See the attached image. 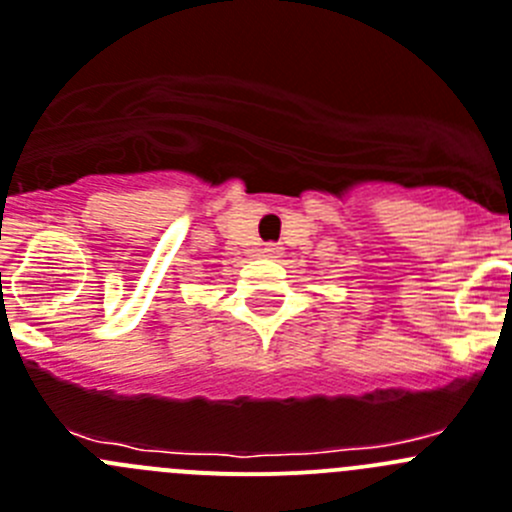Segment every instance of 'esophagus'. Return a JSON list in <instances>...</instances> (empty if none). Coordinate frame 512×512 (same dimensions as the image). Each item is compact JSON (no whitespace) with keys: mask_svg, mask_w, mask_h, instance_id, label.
Masks as SVG:
<instances>
[{"mask_svg":"<svg viewBox=\"0 0 512 512\" xmlns=\"http://www.w3.org/2000/svg\"><path fill=\"white\" fill-rule=\"evenodd\" d=\"M262 252H265V257H280V247L278 245H267Z\"/></svg>","mask_w":512,"mask_h":512,"instance_id":"obj_1","label":"esophagus"}]
</instances>
